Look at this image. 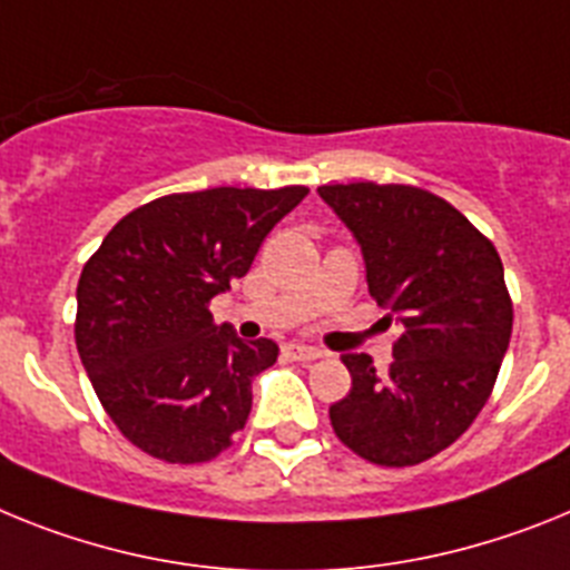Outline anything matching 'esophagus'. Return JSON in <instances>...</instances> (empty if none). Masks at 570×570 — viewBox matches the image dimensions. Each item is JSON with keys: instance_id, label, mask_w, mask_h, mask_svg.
<instances>
[{"instance_id": "esophagus-1", "label": "esophagus", "mask_w": 570, "mask_h": 570, "mask_svg": "<svg viewBox=\"0 0 570 570\" xmlns=\"http://www.w3.org/2000/svg\"><path fill=\"white\" fill-rule=\"evenodd\" d=\"M284 353L295 361H315L324 355L321 350H315V346H306V344H286Z\"/></svg>"}]
</instances>
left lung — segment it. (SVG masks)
Wrapping results in <instances>:
<instances>
[{
    "instance_id": "obj_1",
    "label": "left lung",
    "mask_w": 570,
    "mask_h": 570,
    "mask_svg": "<svg viewBox=\"0 0 570 570\" xmlns=\"http://www.w3.org/2000/svg\"><path fill=\"white\" fill-rule=\"evenodd\" d=\"M318 195L361 246L384 318L402 326L387 373L367 353L341 355L353 390L330 422L367 462L419 464L456 442L497 384L513 326L502 261L462 212L415 186L338 183Z\"/></svg>"
}]
</instances>
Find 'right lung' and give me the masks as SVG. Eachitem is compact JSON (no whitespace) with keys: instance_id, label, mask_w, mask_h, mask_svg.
<instances>
[{"instance_id":"obj_1","label":"right lung","mask_w":570,"mask_h":570,"mask_svg":"<svg viewBox=\"0 0 570 570\" xmlns=\"http://www.w3.org/2000/svg\"><path fill=\"white\" fill-rule=\"evenodd\" d=\"M306 195L217 186L157 197L82 266L79 358L111 422L148 456L209 462L244 430L252 379L278 361V344L215 326L209 301L244 278L272 226Z\"/></svg>"}]
</instances>
